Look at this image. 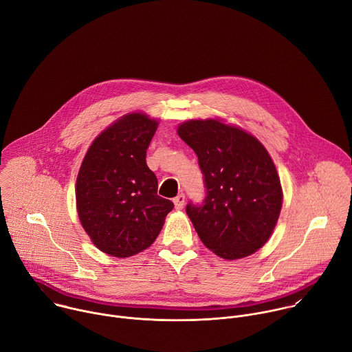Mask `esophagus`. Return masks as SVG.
<instances>
[{"label": "esophagus", "mask_w": 352, "mask_h": 352, "mask_svg": "<svg viewBox=\"0 0 352 352\" xmlns=\"http://www.w3.org/2000/svg\"><path fill=\"white\" fill-rule=\"evenodd\" d=\"M184 204H185V195H184V193H178V195L174 197L175 209H177V210H181V209L184 208Z\"/></svg>", "instance_id": "esophagus-1"}]
</instances>
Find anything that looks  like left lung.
<instances>
[{
    "instance_id": "obj_1",
    "label": "left lung",
    "mask_w": 352,
    "mask_h": 352,
    "mask_svg": "<svg viewBox=\"0 0 352 352\" xmlns=\"http://www.w3.org/2000/svg\"><path fill=\"white\" fill-rule=\"evenodd\" d=\"M202 170L204 204L186 205L200 241L223 259L252 255L270 238L283 205L276 166L265 146L220 120H189L177 129Z\"/></svg>"
}]
</instances>
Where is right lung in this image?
Masks as SVG:
<instances>
[{"label":"right lung","instance_id":"obj_1","mask_svg":"<svg viewBox=\"0 0 352 352\" xmlns=\"http://www.w3.org/2000/svg\"><path fill=\"white\" fill-rule=\"evenodd\" d=\"M159 122L142 113L116 121L90 144L76 178L82 227L102 252L128 258L155 242L174 204L157 195L146 150Z\"/></svg>","mask_w":352,"mask_h":352}]
</instances>
